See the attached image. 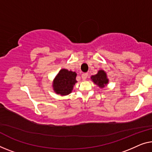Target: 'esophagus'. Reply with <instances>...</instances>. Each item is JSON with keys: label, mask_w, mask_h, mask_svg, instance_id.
Returning a JSON list of instances; mask_svg holds the SVG:
<instances>
[{"label": "esophagus", "mask_w": 152, "mask_h": 152, "mask_svg": "<svg viewBox=\"0 0 152 152\" xmlns=\"http://www.w3.org/2000/svg\"><path fill=\"white\" fill-rule=\"evenodd\" d=\"M87 76H88V74L87 73H83L82 75H81V77H82L83 80H86V79H87Z\"/></svg>", "instance_id": "esophagus-1"}]
</instances>
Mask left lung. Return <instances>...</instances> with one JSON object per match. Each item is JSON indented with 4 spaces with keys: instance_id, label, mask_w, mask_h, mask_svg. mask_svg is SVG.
Returning a JSON list of instances; mask_svg holds the SVG:
<instances>
[{
    "instance_id": "1",
    "label": "left lung",
    "mask_w": 152,
    "mask_h": 152,
    "mask_svg": "<svg viewBox=\"0 0 152 152\" xmlns=\"http://www.w3.org/2000/svg\"><path fill=\"white\" fill-rule=\"evenodd\" d=\"M91 80L101 89L107 85L109 82V80L107 78V74L103 69L99 70L96 74L91 76Z\"/></svg>"
}]
</instances>
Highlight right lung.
<instances>
[{
  "label": "right lung",
  "instance_id": "right-lung-1",
  "mask_svg": "<svg viewBox=\"0 0 152 152\" xmlns=\"http://www.w3.org/2000/svg\"><path fill=\"white\" fill-rule=\"evenodd\" d=\"M77 74L75 72L69 71L67 69H61L56 74L53 82V88L54 93L61 96L71 94L74 86L77 83L76 80Z\"/></svg>",
  "mask_w": 152,
  "mask_h": 152
}]
</instances>
